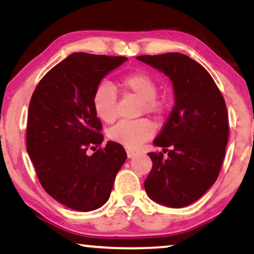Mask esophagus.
Masks as SVG:
<instances>
[{"label": "esophagus", "instance_id": "1", "mask_svg": "<svg viewBox=\"0 0 254 254\" xmlns=\"http://www.w3.org/2000/svg\"><path fill=\"white\" fill-rule=\"evenodd\" d=\"M126 152H127V157L128 158H131V157H134V156L137 155V152L135 150H131V149H127Z\"/></svg>", "mask_w": 254, "mask_h": 254}]
</instances>
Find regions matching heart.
<instances>
[{
  "mask_svg": "<svg viewBox=\"0 0 254 254\" xmlns=\"http://www.w3.org/2000/svg\"><path fill=\"white\" fill-rule=\"evenodd\" d=\"M120 86L128 93H133L142 99V112L149 114L163 113L165 103L157 98L158 86L154 78L143 72L127 75L120 81ZM92 105L96 116L104 123H112L117 118V92L112 86L103 83L96 89L92 97ZM155 128L147 119L123 120L109 130L111 140L126 148H138L152 137Z\"/></svg>",
  "mask_w": 254,
  "mask_h": 254,
  "instance_id": "obj_1",
  "label": "heart"
}]
</instances>
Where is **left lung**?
Listing matches in <instances>:
<instances>
[{
	"mask_svg": "<svg viewBox=\"0 0 254 254\" xmlns=\"http://www.w3.org/2000/svg\"><path fill=\"white\" fill-rule=\"evenodd\" d=\"M171 79L175 106L154 140L170 148L168 157L149 152L152 169L144 189L152 201L183 208L200 199L216 182L229 136L223 96L209 72L185 54L137 57Z\"/></svg>",
	"mask_w": 254,
	"mask_h": 254,
	"instance_id": "8db88e82",
	"label": "left lung"
}]
</instances>
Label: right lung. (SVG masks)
<instances>
[{"label": "right lung", "instance_id": "add662e5", "mask_svg": "<svg viewBox=\"0 0 254 254\" xmlns=\"http://www.w3.org/2000/svg\"><path fill=\"white\" fill-rule=\"evenodd\" d=\"M127 60L72 53L41 78L31 98L27 154L44 190L74 210L91 211L105 204L127 158L123 145L112 141L86 154L103 142L93 93L109 72Z\"/></svg>", "mask_w": 254, "mask_h": 254}]
</instances>
